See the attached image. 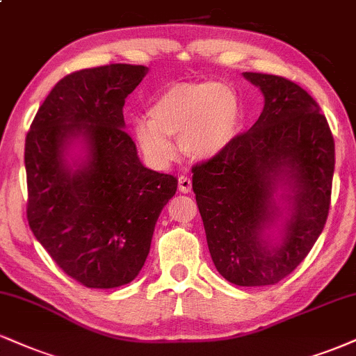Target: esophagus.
Here are the masks:
<instances>
[{
  "mask_svg": "<svg viewBox=\"0 0 356 356\" xmlns=\"http://www.w3.org/2000/svg\"><path fill=\"white\" fill-rule=\"evenodd\" d=\"M179 191L184 192V194H189L192 191V181L187 175H181L179 177Z\"/></svg>",
  "mask_w": 356,
  "mask_h": 356,
  "instance_id": "34e87169",
  "label": "esophagus"
}]
</instances>
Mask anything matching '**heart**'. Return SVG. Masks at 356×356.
Returning <instances> with one entry per match:
<instances>
[{
  "label": "heart",
  "instance_id": "b5f03b06",
  "mask_svg": "<svg viewBox=\"0 0 356 356\" xmlns=\"http://www.w3.org/2000/svg\"><path fill=\"white\" fill-rule=\"evenodd\" d=\"M149 122L139 121L134 136L156 165L175 159L170 139L187 159L207 162L219 157L237 139L243 122V104L232 86L179 83L164 89L147 111Z\"/></svg>",
  "mask_w": 356,
  "mask_h": 356
}]
</instances>
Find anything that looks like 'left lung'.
Instances as JSON below:
<instances>
[{"label": "left lung", "instance_id": "obj_1", "mask_svg": "<svg viewBox=\"0 0 356 356\" xmlns=\"http://www.w3.org/2000/svg\"><path fill=\"white\" fill-rule=\"evenodd\" d=\"M265 106L216 159L192 167V189L213 265L230 284L275 285L312 250L327 222L335 140L305 89L282 76L243 72ZM289 185L291 216L278 246L264 230L280 215L273 194Z\"/></svg>", "mask_w": 356, "mask_h": 356}]
</instances>
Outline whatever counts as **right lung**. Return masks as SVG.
I'll return each mask as SVG.
<instances>
[{
    "label": "right lung",
    "mask_w": 356,
    "mask_h": 356,
    "mask_svg": "<svg viewBox=\"0 0 356 356\" xmlns=\"http://www.w3.org/2000/svg\"><path fill=\"white\" fill-rule=\"evenodd\" d=\"M145 72L139 64H109L64 76L26 136L29 229L58 267L88 289L134 280L159 213L177 191L174 175L140 164L124 131V102ZM79 136L86 159L71 166L65 151Z\"/></svg>",
    "instance_id": "add662e5"
}]
</instances>
